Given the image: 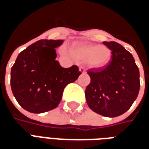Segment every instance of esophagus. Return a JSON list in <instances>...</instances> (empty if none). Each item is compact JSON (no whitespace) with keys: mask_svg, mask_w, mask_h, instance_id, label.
I'll return each mask as SVG.
<instances>
[{"mask_svg":"<svg viewBox=\"0 0 149 149\" xmlns=\"http://www.w3.org/2000/svg\"><path fill=\"white\" fill-rule=\"evenodd\" d=\"M79 70H80L81 72H83V73L86 72V70H85V68H84V67H83V66H81V67H80V68H79Z\"/></svg>","mask_w":149,"mask_h":149,"instance_id":"34e87169","label":"esophagus"}]
</instances>
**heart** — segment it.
Returning a JSON list of instances; mask_svg holds the SVG:
<instances>
[{
  "label": "heart",
  "mask_w": 149,
  "mask_h": 149,
  "mask_svg": "<svg viewBox=\"0 0 149 149\" xmlns=\"http://www.w3.org/2000/svg\"><path fill=\"white\" fill-rule=\"evenodd\" d=\"M62 52L67 54L66 49ZM72 55L82 62H87L92 68H102L109 65L112 57V52L106 46L79 44L72 47Z\"/></svg>",
  "instance_id": "obj_1"
}]
</instances>
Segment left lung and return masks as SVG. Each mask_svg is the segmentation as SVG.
Here are the masks:
<instances>
[{
	"instance_id": "obj_1",
	"label": "left lung",
	"mask_w": 149,
	"mask_h": 149,
	"mask_svg": "<svg viewBox=\"0 0 149 149\" xmlns=\"http://www.w3.org/2000/svg\"><path fill=\"white\" fill-rule=\"evenodd\" d=\"M103 44L112 51L109 65L91 68L90 84L85 98L93 112L107 117H116L127 112L139 93L140 72L130 52L114 41Z\"/></svg>"
}]
</instances>
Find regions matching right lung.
<instances>
[{
	"label": "right lung",
	"instance_id": "add662e5",
	"mask_svg": "<svg viewBox=\"0 0 149 149\" xmlns=\"http://www.w3.org/2000/svg\"><path fill=\"white\" fill-rule=\"evenodd\" d=\"M62 40H40L19 53L11 68L12 92L18 104L33 113L54 109L65 88L81 74L77 65L62 68L55 48Z\"/></svg>",
	"mask_w": 149,
	"mask_h": 149
}]
</instances>
